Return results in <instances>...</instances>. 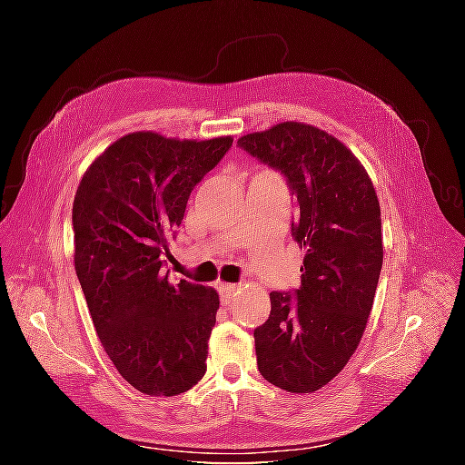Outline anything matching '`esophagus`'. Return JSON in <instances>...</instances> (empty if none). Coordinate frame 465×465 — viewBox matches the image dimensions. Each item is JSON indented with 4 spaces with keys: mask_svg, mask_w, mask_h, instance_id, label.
I'll use <instances>...</instances> for the list:
<instances>
[{
    "mask_svg": "<svg viewBox=\"0 0 465 465\" xmlns=\"http://www.w3.org/2000/svg\"><path fill=\"white\" fill-rule=\"evenodd\" d=\"M219 297H221V302L223 304H229L232 301V297L238 291V285H229V283H221L219 287Z\"/></svg>",
    "mask_w": 465,
    "mask_h": 465,
    "instance_id": "esophagus-1",
    "label": "esophagus"
}]
</instances>
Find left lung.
<instances>
[{
  "mask_svg": "<svg viewBox=\"0 0 465 465\" xmlns=\"http://www.w3.org/2000/svg\"><path fill=\"white\" fill-rule=\"evenodd\" d=\"M236 145L285 178L299 209L301 287L273 291L254 330L258 369L273 386L311 393L340 374L361 341L382 270V219L372 182L341 142L283 122Z\"/></svg>",
  "mask_w": 465,
  "mask_h": 465,
  "instance_id": "8db88e82",
  "label": "left lung"
}]
</instances>
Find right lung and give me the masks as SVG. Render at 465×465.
Listing matches in <instances>:
<instances>
[{"mask_svg": "<svg viewBox=\"0 0 465 465\" xmlns=\"http://www.w3.org/2000/svg\"><path fill=\"white\" fill-rule=\"evenodd\" d=\"M232 137L180 142L135 132L112 143L74 200L75 272L106 355L147 396H178L205 374L215 289L163 272L198 182Z\"/></svg>", "mask_w": 465, "mask_h": 465, "instance_id": "add662e5", "label": "right lung"}]
</instances>
